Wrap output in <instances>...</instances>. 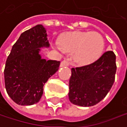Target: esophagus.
<instances>
[{"instance_id": "esophagus-1", "label": "esophagus", "mask_w": 127, "mask_h": 127, "mask_svg": "<svg viewBox=\"0 0 127 127\" xmlns=\"http://www.w3.org/2000/svg\"><path fill=\"white\" fill-rule=\"evenodd\" d=\"M69 65V62H68V59H64L61 62V64H60V66L61 67H66V66H68Z\"/></svg>"}]
</instances>
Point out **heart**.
Wrapping results in <instances>:
<instances>
[{"label": "heart", "instance_id": "obj_1", "mask_svg": "<svg viewBox=\"0 0 127 127\" xmlns=\"http://www.w3.org/2000/svg\"><path fill=\"white\" fill-rule=\"evenodd\" d=\"M61 48L74 52V59L80 65H88L97 60L104 49V38L97 32L73 31L62 35L59 39Z\"/></svg>", "mask_w": 127, "mask_h": 127}]
</instances>
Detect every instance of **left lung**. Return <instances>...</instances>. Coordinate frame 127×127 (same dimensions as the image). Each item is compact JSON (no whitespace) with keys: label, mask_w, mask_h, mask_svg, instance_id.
<instances>
[{"label":"left lung","mask_w":127,"mask_h":127,"mask_svg":"<svg viewBox=\"0 0 127 127\" xmlns=\"http://www.w3.org/2000/svg\"><path fill=\"white\" fill-rule=\"evenodd\" d=\"M116 56L105 52L89 65L71 68L69 100L77 106H92L100 102L110 91L115 78Z\"/></svg>","instance_id":"obj_1"}]
</instances>
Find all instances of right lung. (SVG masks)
I'll return each mask as SVG.
<instances>
[{
    "instance_id": "obj_1",
    "label": "right lung",
    "mask_w": 127,
    "mask_h": 127,
    "mask_svg": "<svg viewBox=\"0 0 127 127\" xmlns=\"http://www.w3.org/2000/svg\"><path fill=\"white\" fill-rule=\"evenodd\" d=\"M46 30L36 25L21 34L7 57L4 68L5 87L8 95L18 105L38 103L47 80L59 69L60 62L41 59L39 51L49 47Z\"/></svg>"
}]
</instances>
